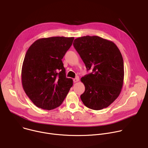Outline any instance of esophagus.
Masks as SVG:
<instances>
[{
    "label": "esophagus",
    "instance_id": "1",
    "mask_svg": "<svg viewBox=\"0 0 148 148\" xmlns=\"http://www.w3.org/2000/svg\"><path fill=\"white\" fill-rule=\"evenodd\" d=\"M78 81H79V77H77L73 79L74 82H78Z\"/></svg>",
    "mask_w": 148,
    "mask_h": 148
}]
</instances>
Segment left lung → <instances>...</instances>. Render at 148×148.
Returning <instances> with one entry per match:
<instances>
[{"mask_svg":"<svg viewBox=\"0 0 148 148\" xmlns=\"http://www.w3.org/2000/svg\"><path fill=\"white\" fill-rule=\"evenodd\" d=\"M73 46L87 70H92L81 78L85 86L81 101L94 110L108 107L118 98L123 86V61L119 49L112 41L95 36L78 37Z\"/></svg>","mask_w":148,"mask_h":148,"instance_id":"1","label":"left lung"}]
</instances>
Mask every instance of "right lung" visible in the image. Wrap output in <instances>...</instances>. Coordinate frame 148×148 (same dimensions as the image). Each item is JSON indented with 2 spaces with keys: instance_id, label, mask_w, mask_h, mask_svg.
Segmentation results:
<instances>
[{
  "instance_id": "right-lung-1",
  "label": "right lung",
  "mask_w": 148,
  "mask_h": 148,
  "mask_svg": "<svg viewBox=\"0 0 148 148\" xmlns=\"http://www.w3.org/2000/svg\"><path fill=\"white\" fill-rule=\"evenodd\" d=\"M74 39L40 38L27 50L22 69V86L36 107L46 110L59 107L73 86V79L66 77L62 59Z\"/></svg>"
}]
</instances>
